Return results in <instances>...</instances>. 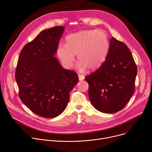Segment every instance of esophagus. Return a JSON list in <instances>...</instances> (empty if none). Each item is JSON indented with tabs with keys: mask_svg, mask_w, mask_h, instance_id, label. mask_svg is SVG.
<instances>
[{
	"mask_svg": "<svg viewBox=\"0 0 152 152\" xmlns=\"http://www.w3.org/2000/svg\"><path fill=\"white\" fill-rule=\"evenodd\" d=\"M78 76H79V80H82L84 79V77H85L84 76L81 75H79Z\"/></svg>",
	"mask_w": 152,
	"mask_h": 152,
	"instance_id": "1",
	"label": "esophagus"
}]
</instances>
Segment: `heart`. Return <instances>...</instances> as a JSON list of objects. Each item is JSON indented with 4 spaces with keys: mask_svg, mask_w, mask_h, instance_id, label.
<instances>
[{
    "mask_svg": "<svg viewBox=\"0 0 152 152\" xmlns=\"http://www.w3.org/2000/svg\"><path fill=\"white\" fill-rule=\"evenodd\" d=\"M66 45H59L57 54L67 68L73 66L77 55L81 70L99 69L104 61L109 50V41L102 30H83L66 38Z\"/></svg>",
    "mask_w": 152,
    "mask_h": 152,
    "instance_id": "b5f03b06",
    "label": "heart"
}]
</instances>
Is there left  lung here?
Instances as JSON below:
<instances>
[{
	"label": "left lung",
	"mask_w": 152,
	"mask_h": 152,
	"mask_svg": "<svg viewBox=\"0 0 152 152\" xmlns=\"http://www.w3.org/2000/svg\"><path fill=\"white\" fill-rule=\"evenodd\" d=\"M110 45L102 66L85 79L93 106L102 113L113 114L124 108L134 93L137 67L123 42L112 37Z\"/></svg>",
	"instance_id": "left-lung-1"
}]
</instances>
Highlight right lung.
I'll use <instances>...</instances> for the list:
<instances>
[{"label":"right lung","instance_id":"add662e5","mask_svg":"<svg viewBox=\"0 0 152 152\" xmlns=\"http://www.w3.org/2000/svg\"><path fill=\"white\" fill-rule=\"evenodd\" d=\"M63 26L41 32L21 50L15 78L21 100L35 114L54 118L66 109L70 92L77 83V73L63 69L53 56Z\"/></svg>","mask_w":152,"mask_h":152}]
</instances>
